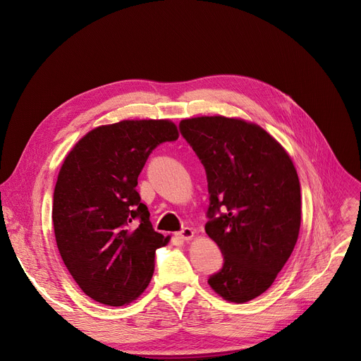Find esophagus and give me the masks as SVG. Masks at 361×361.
Listing matches in <instances>:
<instances>
[{"instance_id":"obj_1","label":"esophagus","mask_w":361,"mask_h":361,"mask_svg":"<svg viewBox=\"0 0 361 361\" xmlns=\"http://www.w3.org/2000/svg\"><path fill=\"white\" fill-rule=\"evenodd\" d=\"M176 236L179 239H183V241H191V239L194 238V231L191 228H185L180 232H178Z\"/></svg>"}]
</instances>
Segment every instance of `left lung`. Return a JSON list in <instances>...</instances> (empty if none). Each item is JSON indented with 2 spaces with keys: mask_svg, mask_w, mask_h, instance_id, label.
<instances>
[{
  "mask_svg": "<svg viewBox=\"0 0 361 361\" xmlns=\"http://www.w3.org/2000/svg\"><path fill=\"white\" fill-rule=\"evenodd\" d=\"M179 128L205 167L210 194L205 232L225 255L209 285L223 300L244 304L271 286L297 244V169L267 130L244 118L200 116L183 118Z\"/></svg>",
  "mask_w": 361,
  "mask_h": 361,
  "instance_id": "8db88e82",
  "label": "left lung"
}]
</instances>
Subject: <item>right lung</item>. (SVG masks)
<instances>
[{
    "label": "right lung",
    "mask_w": 361,
    "mask_h": 361,
    "mask_svg": "<svg viewBox=\"0 0 361 361\" xmlns=\"http://www.w3.org/2000/svg\"><path fill=\"white\" fill-rule=\"evenodd\" d=\"M178 138L167 118L122 120L82 136L61 164L53 204L57 248L79 288L101 304L138 298L156 250L170 241L152 229L136 185L149 152Z\"/></svg>",
    "instance_id": "right-lung-1"
}]
</instances>
